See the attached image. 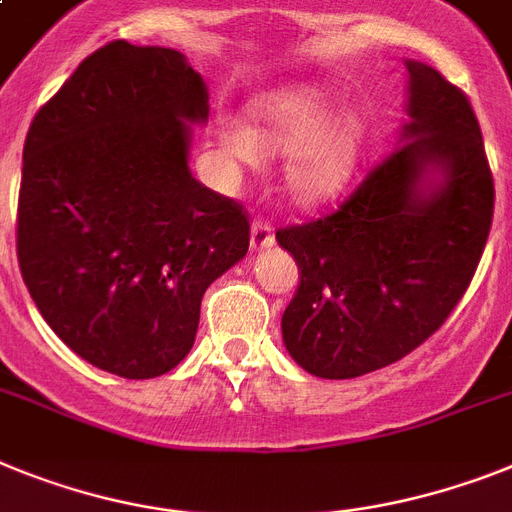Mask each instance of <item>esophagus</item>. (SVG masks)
I'll use <instances>...</instances> for the list:
<instances>
[{"label": "esophagus", "instance_id": "34e87169", "mask_svg": "<svg viewBox=\"0 0 512 512\" xmlns=\"http://www.w3.org/2000/svg\"><path fill=\"white\" fill-rule=\"evenodd\" d=\"M273 244V229H270L265 221H255L252 223V229H249V247L252 252H263Z\"/></svg>", "mask_w": 512, "mask_h": 512}]
</instances>
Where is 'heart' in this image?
<instances>
[{"mask_svg":"<svg viewBox=\"0 0 512 512\" xmlns=\"http://www.w3.org/2000/svg\"><path fill=\"white\" fill-rule=\"evenodd\" d=\"M255 130L221 119V156L257 169L265 153L291 156L283 171L286 190L302 205H322L349 190L367 153V124L356 114L336 117V101L315 85L265 93L252 106Z\"/></svg>","mask_w":512,"mask_h":512,"instance_id":"obj_1","label":"heart"}]
</instances>
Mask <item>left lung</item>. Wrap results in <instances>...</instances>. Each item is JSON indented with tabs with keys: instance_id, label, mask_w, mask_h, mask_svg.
<instances>
[{
	"instance_id": "8db88e82",
	"label": "left lung",
	"mask_w": 512,
	"mask_h": 512,
	"mask_svg": "<svg viewBox=\"0 0 512 512\" xmlns=\"http://www.w3.org/2000/svg\"><path fill=\"white\" fill-rule=\"evenodd\" d=\"M395 150L341 205L276 242L299 265L283 346L309 375L349 380L427 341L474 278L495 184L474 109L435 67L406 59Z\"/></svg>"
}]
</instances>
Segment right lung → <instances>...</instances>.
Wrapping results in <instances>:
<instances>
[{"label": "right lung", "mask_w": 512, "mask_h": 512, "mask_svg": "<svg viewBox=\"0 0 512 512\" xmlns=\"http://www.w3.org/2000/svg\"><path fill=\"white\" fill-rule=\"evenodd\" d=\"M208 85L163 46L111 41L30 124L17 260L38 312L93 367L150 380L190 354L200 302L249 223L190 169Z\"/></svg>", "instance_id": "1"}]
</instances>
